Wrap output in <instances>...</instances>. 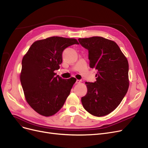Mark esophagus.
I'll list each match as a JSON object with an SVG mask.
<instances>
[{"label":"esophagus","mask_w":148,"mask_h":148,"mask_svg":"<svg viewBox=\"0 0 148 148\" xmlns=\"http://www.w3.org/2000/svg\"><path fill=\"white\" fill-rule=\"evenodd\" d=\"M82 82V80H76V83H81Z\"/></svg>","instance_id":"1"}]
</instances>
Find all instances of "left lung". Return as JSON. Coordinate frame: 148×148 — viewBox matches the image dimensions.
I'll use <instances>...</instances> for the list:
<instances>
[{
  "instance_id": "8db88e82",
  "label": "left lung",
  "mask_w": 148,
  "mask_h": 148,
  "mask_svg": "<svg viewBox=\"0 0 148 148\" xmlns=\"http://www.w3.org/2000/svg\"><path fill=\"white\" fill-rule=\"evenodd\" d=\"M78 40L88 50L90 67L98 71L95 82H85L88 92L82 97V103L91 114L105 116L120 105L127 93V60L114 41L97 36Z\"/></svg>"
}]
</instances>
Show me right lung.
<instances>
[{"label": "right lung", "mask_w": 148, "mask_h": 148, "mask_svg": "<svg viewBox=\"0 0 148 148\" xmlns=\"http://www.w3.org/2000/svg\"><path fill=\"white\" fill-rule=\"evenodd\" d=\"M75 38L51 37L34 42L22 62L21 82L28 103L39 114L51 116L63 106L76 80L56 75L67 47Z\"/></svg>", "instance_id": "add662e5"}]
</instances>
